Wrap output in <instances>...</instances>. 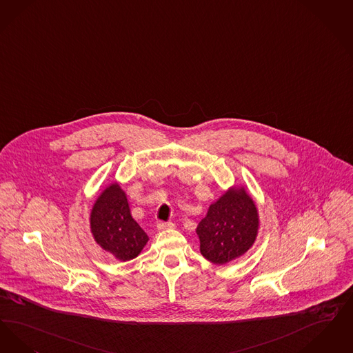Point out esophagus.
<instances>
[{"label": "esophagus", "mask_w": 353, "mask_h": 353, "mask_svg": "<svg viewBox=\"0 0 353 353\" xmlns=\"http://www.w3.org/2000/svg\"><path fill=\"white\" fill-rule=\"evenodd\" d=\"M158 230H171V228H174L175 227V224L174 223H171V221H159L158 223Z\"/></svg>", "instance_id": "obj_1"}]
</instances>
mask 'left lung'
<instances>
[{
	"label": "left lung",
	"instance_id": "obj_1",
	"mask_svg": "<svg viewBox=\"0 0 353 353\" xmlns=\"http://www.w3.org/2000/svg\"><path fill=\"white\" fill-rule=\"evenodd\" d=\"M257 230L259 214L254 201L244 188H230L211 204L198 224L200 252L207 260L224 265L253 245Z\"/></svg>",
	"mask_w": 353,
	"mask_h": 353
}]
</instances>
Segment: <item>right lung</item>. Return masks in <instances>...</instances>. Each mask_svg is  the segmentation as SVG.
Returning <instances> with one entry per match:
<instances>
[{
	"instance_id": "add662e5",
	"label": "right lung",
	"mask_w": 353,
	"mask_h": 353,
	"mask_svg": "<svg viewBox=\"0 0 353 353\" xmlns=\"http://www.w3.org/2000/svg\"><path fill=\"white\" fill-rule=\"evenodd\" d=\"M91 230L96 243L117 260H133L149 237L132 217L126 195L117 183L97 198L91 212Z\"/></svg>"
}]
</instances>
